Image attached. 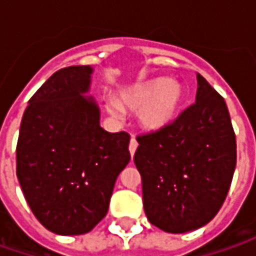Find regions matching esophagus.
I'll return each mask as SVG.
<instances>
[{"instance_id":"1","label":"esophagus","mask_w":256,"mask_h":256,"mask_svg":"<svg viewBox=\"0 0 256 256\" xmlns=\"http://www.w3.org/2000/svg\"><path fill=\"white\" fill-rule=\"evenodd\" d=\"M136 148H138V142H136V140L132 136V138H131V141H130V152H131V156L135 154Z\"/></svg>"}]
</instances>
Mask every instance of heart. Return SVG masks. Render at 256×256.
<instances>
[{"mask_svg":"<svg viewBox=\"0 0 256 256\" xmlns=\"http://www.w3.org/2000/svg\"><path fill=\"white\" fill-rule=\"evenodd\" d=\"M184 88L180 81L165 76L151 78L130 85L106 104L108 112L120 116L124 111L138 112L144 130L156 132L170 126L181 108Z\"/></svg>","mask_w":256,"mask_h":256,"instance_id":"obj_1","label":"heart"}]
</instances>
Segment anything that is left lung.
<instances>
[{"instance_id":"left-lung-1","label":"left lung","mask_w":256,"mask_h":256,"mask_svg":"<svg viewBox=\"0 0 256 256\" xmlns=\"http://www.w3.org/2000/svg\"><path fill=\"white\" fill-rule=\"evenodd\" d=\"M195 104L156 132L138 136L134 162L142 178L144 211L170 234L202 228L218 214L236 165L226 104L196 74Z\"/></svg>"}]
</instances>
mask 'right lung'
<instances>
[{
    "mask_svg": "<svg viewBox=\"0 0 256 256\" xmlns=\"http://www.w3.org/2000/svg\"><path fill=\"white\" fill-rule=\"evenodd\" d=\"M94 68L51 75L25 110L16 144V176L35 218L56 235H81L108 212L130 135L108 132L91 90Z\"/></svg>",
    "mask_w": 256,
    "mask_h": 256,
    "instance_id": "1",
    "label": "right lung"
}]
</instances>
